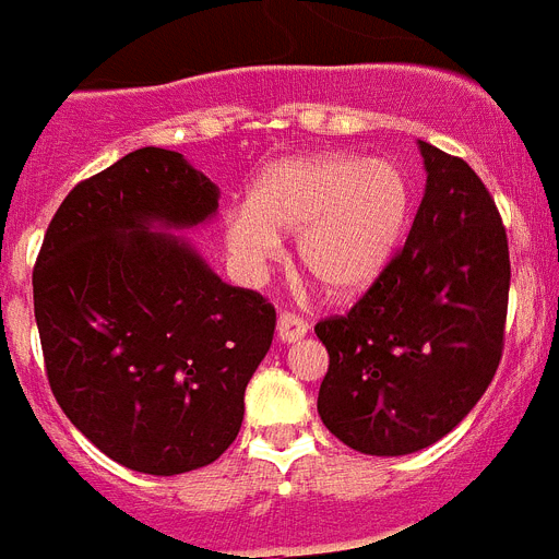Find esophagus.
Returning a JSON list of instances; mask_svg holds the SVG:
<instances>
[{"instance_id": "esophagus-1", "label": "esophagus", "mask_w": 559, "mask_h": 559, "mask_svg": "<svg viewBox=\"0 0 559 559\" xmlns=\"http://www.w3.org/2000/svg\"><path fill=\"white\" fill-rule=\"evenodd\" d=\"M307 335V321L295 312H281L278 316V338L281 342H298Z\"/></svg>"}]
</instances>
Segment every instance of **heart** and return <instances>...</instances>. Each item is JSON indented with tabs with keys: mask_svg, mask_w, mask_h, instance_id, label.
<instances>
[{
	"mask_svg": "<svg viewBox=\"0 0 559 559\" xmlns=\"http://www.w3.org/2000/svg\"><path fill=\"white\" fill-rule=\"evenodd\" d=\"M411 189L388 160L304 154L270 163L247 206L226 215L229 252L261 270L281 252L278 233H298V261L321 287L350 295L388 266L407 226Z\"/></svg>",
	"mask_w": 559,
	"mask_h": 559,
	"instance_id": "heart-1",
	"label": "heart"
}]
</instances>
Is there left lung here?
<instances>
[{"mask_svg":"<svg viewBox=\"0 0 559 559\" xmlns=\"http://www.w3.org/2000/svg\"><path fill=\"white\" fill-rule=\"evenodd\" d=\"M428 186L379 278L344 316L316 324L330 353L319 416L370 456H402L451 433L483 399L506 347L508 235L462 157L421 140Z\"/></svg>","mask_w":559,"mask_h":559,"instance_id":"obj_1","label":"left lung"}]
</instances>
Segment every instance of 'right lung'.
<instances>
[{
  "mask_svg": "<svg viewBox=\"0 0 559 559\" xmlns=\"http://www.w3.org/2000/svg\"><path fill=\"white\" fill-rule=\"evenodd\" d=\"M217 186L169 148H138L68 192L34 264V316L57 405L140 474L203 468L235 442L275 307L229 287L186 240Z\"/></svg>",
  "mask_w": 559,
  "mask_h": 559,
  "instance_id": "right-lung-1",
  "label": "right lung"
}]
</instances>
